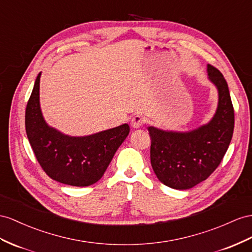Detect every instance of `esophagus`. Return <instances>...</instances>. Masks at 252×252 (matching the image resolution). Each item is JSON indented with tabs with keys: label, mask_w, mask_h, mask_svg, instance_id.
<instances>
[{
	"label": "esophagus",
	"mask_w": 252,
	"mask_h": 252,
	"mask_svg": "<svg viewBox=\"0 0 252 252\" xmlns=\"http://www.w3.org/2000/svg\"><path fill=\"white\" fill-rule=\"evenodd\" d=\"M143 125H144V118L139 115L134 116V117L131 119V126L134 128H138Z\"/></svg>",
	"instance_id": "obj_1"
}]
</instances>
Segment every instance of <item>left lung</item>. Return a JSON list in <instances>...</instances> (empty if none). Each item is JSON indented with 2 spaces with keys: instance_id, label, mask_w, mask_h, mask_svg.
I'll return each instance as SVG.
<instances>
[{
  "instance_id": "left-lung-1",
  "label": "left lung",
  "mask_w": 252,
  "mask_h": 252,
  "mask_svg": "<svg viewBox=\"0 0 252 252\" xmlns=\"http://www.w3.org/2000/svg\"><path fill=\"white\" fill-rule=\"evenodd\" d=\"M208 72L219 95L216 114L208 125L188 133L148 127L153 171L171 189H189L208 179L220 164L233 135L234 109L227 81L212 64Z\"/></svg>"
}]
</instances>
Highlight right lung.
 <instances>
[{"instance_id":"1","label":"right lung","mask_w":252,"mask_h":252,"mask_svg":"<svg viewBox=\"0 0 252 252\" xmlns=\"http://www.w3.org/2000/svg\"><path fill=\"white\" fill-rule=\"evenodd\" d=\"M40 73L25 109V130L38 163L55 181L71 186L92 185L104 175L130 126L126 124L84 137H71L50 127L39 105Z\"/></svg>"}]
</instances>
